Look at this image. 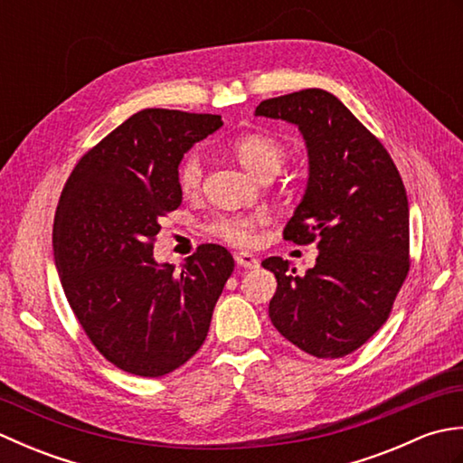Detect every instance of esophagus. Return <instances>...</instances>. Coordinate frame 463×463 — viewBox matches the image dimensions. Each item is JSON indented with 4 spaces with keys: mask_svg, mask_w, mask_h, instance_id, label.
<instances>
[{
    "mask_svg": "<svg viewBox=\"0 0 463 463\" xmlns=\"http://www.w3.org/2000/svg\"><path fill=\"white\" fill-rule=\"evenodd\" d=\"M234 260H237L239 267L247 269V270L259 269V259L254 257V254H250V252H237V254H234Z\"/></svg>",
    "mask_w": 463,
    "mask_h": 463,
    "instance_id": "34e87169",
    "label": "esophagus"
}]
</instances>
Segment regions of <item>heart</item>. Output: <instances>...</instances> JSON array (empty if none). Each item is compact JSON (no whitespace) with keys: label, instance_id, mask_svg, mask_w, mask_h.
I'll list each match as a JSON object with an SVG mask.
<instances>
[{"label":"heart","instance_id":"1","mask_svg":"<svg viewBox=\"0 0 463 463\" xmlns=\"http://www.w3.org/2000/svg\"><path fill=\"white\" fill-rule=\"evenodd\" d=\"M232 153L239 163L257 179H267L274 176L287 159V149L284 145L267 133H247L241 135L232 141ZM203 156L199 153H189L179 165L176 181H179L181 191L184 194H193L199 191L203 183ZM267 224V214L252 213V214H226L219 216L209 224V232L213 237L221 239L234 247H249L254 241V232Z\"/></svg>","mask_w":463,"mask_h":463}]
</instances>
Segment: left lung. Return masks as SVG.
Instances as JSON below:
<instances>
[{
    "mask_svg": "<svg viewBox=\"0 0 463 463\" xmlns=\"http://www.w3.org/2000/svg\"><path fill=\"white\" fill-rule=\"evenodd\" d=\"M254 115L298 127L308 181L284 239L318 241L317 264L304 277L280 257L262 260L279 282L269 317L307 354L342 358L388 320L410 270L404 183L383 145L328 91L274 97Z\"/></svg>",
    "mask_w": 463,
    "mask_h": 463,
    "instance_id": "left-lung-1",
    "label": "left lung"
}]
</instances>
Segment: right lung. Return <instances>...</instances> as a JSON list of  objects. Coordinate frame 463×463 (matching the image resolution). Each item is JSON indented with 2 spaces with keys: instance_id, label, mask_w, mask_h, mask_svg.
<instances>
[{
  "instance_id": "1",
  "label": "right lung",
  "mask_w": 463,
  "mask_h": 463,
  "mask_svg": "<svg viewBox=\"0 0 463 463\" xmlns=\"http://www.w3.org/2000/svg\"><path fill=\"white\" fill-rule=\"evenodd\" d=\"M221 125L209 113H135L81 156L59 199L53 259L69 307L93 346L135 376L194 356L232 274L219 244H201L181 269L153 257L161 219L183 201V155Z\"/></svg>"
}]
</instances>
